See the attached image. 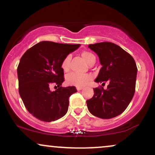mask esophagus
<instances>
[{
  "mask_svg": "<svg viewBox=\"0 0 155 155\" xmlns=\"http://www.w3.org/2000/svg\"><path fill=\"white\" fill-rule=\"evenodd\" d=\"M83 89L82 87H76V90H78V91H79V90H81Z\"/></svg>",
  "mask_w": 155,
  "mask_h": 155,
  "instance_id": "esophagus-1",
  "label": "esophagus"
}]
</instances>
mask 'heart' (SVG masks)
I'll return each mask as SVG.
<instances>
[{
	"label": "heart",
	"instance_id": "1",
	"mask_svg": "<svg viewBox=\"0 0 155 155\" xmlns=\"http://www.w3.org/2000/svg\"><path fill=\"white\" fill-rule=\"evenodd\" d=\"M81 57L89 65L95 62V57L90 51H84L81 52ZM71 55L68 54L63 60L61 63V68L64 72H68L70 69ZM92 79L90 74H81L77 73H71L66 76V81L68 84L76 87H83L86 85Z\"/></svg>",
	"mask_w": 155,
	"mask_h": 155
}]
</instances>
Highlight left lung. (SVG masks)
Listing matches in <instances>:
<instances>
[{
	"mask_svg": "<svg viewBox=\"0 0 155 155\" xmlns=\"http://www.w3.org/2000/svg\"><path fill=\"white\" fill-rule=\"evenodd\" d=\"M98 55L102 68L96 82H109L107 89L94 88V95L87 101L88 110L94 116L111 119L127 108L136 90L137 67L129 53L111 42L88 46ZM102 84V85H103Z\"/></svg>",
	"mask_w": 155,
	"mask_h": 155,
	"instance_id": "obj_1",
	"label": "left lung"
}]
</instances>
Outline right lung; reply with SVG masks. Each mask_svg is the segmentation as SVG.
I'll list each match as a JSON object with an SVG mask.
<instances>
[{"mask_svg": "<svg viewBox=\"0 0 155 155\" xmlns=\"http://www.w3.org/2000/svg\"><path fill=\"white\" fill-rule=\"evenodd\" d=\"M79 44L41 41L28 49L17 67L19 92L30 114L39 120L51 122L67 113L69 97L77 92L74 86L63 87L62 61ZM51 84L58 87L51 92Z\"/></svg>", "mask_w": 155, "mask_h": 155, "instance_id": "right-lung-1", "label": "right lung"}]
</instances>
